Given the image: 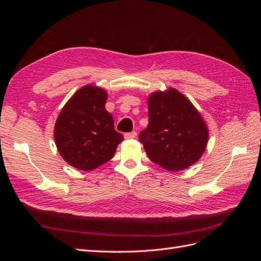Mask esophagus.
<instances>
[{
    "label": "esophagus",
    "instance_id": "1",
    "mask_svg": "<svg viewBox=\"0 0 261 261\" xmlns=\"http://www.w3.org/2000/svg\"><path fill=\"white\" fill-rule=\"evenodd\" d=\"M136 136H137V133L136 132L127 133V134H125V135H124L125 139H133V138H136Z\"/></svg>",
    "mask_w": 261,
    "mask_h": 261
}]
</instances>
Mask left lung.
<instances>
[{
    "mask_svg": "<svg viewBox=\"0 0 261 261\" xmlns=\"http://www.w3.org/2000/svg\"><path fill=\"white\" fill-rule=\"evenodd\" d=\"M148 127L140 133L149 159L170 172L185 170L206 150L209 129L201 114L175 88L148 97Z\"/></svg>",
    "mask_w": 261,
    "mask_h": 261,
    "instance_id": "1",
    "label": "left lung"
}]
</instances>
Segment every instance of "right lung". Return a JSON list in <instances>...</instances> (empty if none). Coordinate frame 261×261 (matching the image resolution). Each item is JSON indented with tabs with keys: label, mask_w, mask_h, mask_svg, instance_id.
<instances>
[{
	"label": "right lung",
	"mask_w": 261,
	"mask_h": 261,
	"mask_svg": "<svg viewBox=\"0 0 261 261\" xmlns=\"http://www.w3.org/2000/svg\"><path fill=\"white\" fill-rule=\"evenodd\" d=\"M108 93L93 85L78 89L63 107L54 125L58 151L69 165L91 171L111 160L123 135L106 110Z\"/></svg>",
	"instance_id": "1"
}]
</instances>
